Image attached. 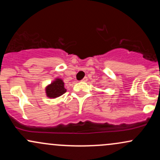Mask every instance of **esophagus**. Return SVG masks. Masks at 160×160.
I'll list each match as a JSON object with an SVG mask.
<instances>
[{"instance_id":"esophagus-1","label":"esophagus","mask_w":160,"mask_h":160,"mask_svg":"<svg viewBox=\"0 0 160 160\" xmlns=\"http://www.w3.org/2000/svg\"><path fill=\"white\" fill-rule=\"evenodd\" d=\"M82 82H86L87 81V78H86V77H85V78H84L83 79H82V80H81Z\"/></svg>"}]
</instances>
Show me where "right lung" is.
I'll use <instances>...</instances> for the list:
<instances>
[{
  "label": "right lung",
  "instance_id": "obj_1",
  "mask_svg": "<svg viewBox=\"0 0 160 160\" xmlns=\"http://www.w3.org/2000/svg\"><path fill=\"white\" fill-rule=\"evenodd\" d=\"M65 82L61 78H57L45 88L46 95L49 98H56L66 92Z\"/></svg>",
  "mask_w": 160,
  "mask_h": 160
}]
</instances>
